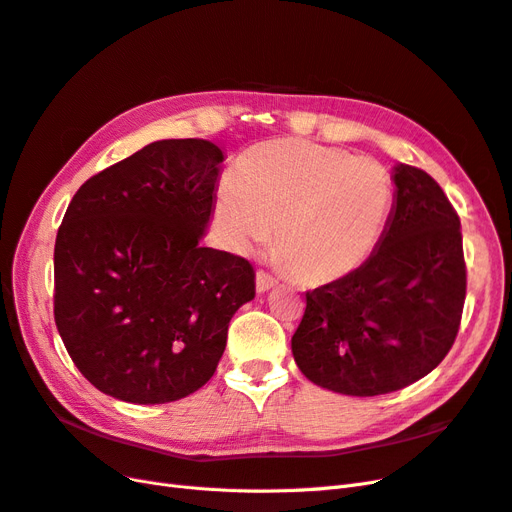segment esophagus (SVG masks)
<instances>
[{
  "label": "esophagus",
  "mask_w": 512,
  "mask_h": 512,
  "mask_svg": "<svg viewBox=\"0 0 512 512\" xmlns=\"http://www.w3.org/2000/svg\"><path fill=\"white\" fill-rule=\"evenodd\" d=\"M276 283H279V279H276V276H272L270 272H266V270H259L257 272V291H259V294H264V291L272 289Z\"/></svg>",
  "instance_id": "obj_1"
}]
</instances>
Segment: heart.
Instances as JSON below:
<instances>
[{
    "label": "heart",
    "instance_id": "b5f03b06",
    "mask_svg": "<svg viewBox=\"0 0 512 512\" xmlns=\"http://www.w3.org/2000/svg\"><path fill=\"white\" fill-rule=\"evenodd\" d=\"M394 206L390 171L309 141L276 139L248 150L218 186L216 221L236 251L272 231L289 272L330 283L358 270L382 242Z\"/></svg>",
    "mask_w": 512,
    "mask_h": 512
}]
</instances>
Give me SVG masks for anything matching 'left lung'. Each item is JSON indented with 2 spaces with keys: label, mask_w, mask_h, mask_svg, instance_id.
<instances>
[{
  "label": "left lung",
  "mask_w": 512,
  "mask_h": 512,
  "mask_svg": "<svg viewBox=\"0 0 512 512\" xmlns=\"http://www.w3.org/2000/svg\"><path fill=\"white\" fill-rule=\"evenodd\" d=\"M394 206L375 253L352 274L306 291L291 337L313 384L375 397L431 373L450 352L465 302L461 221L427 171L399 163Z\"/></svg>",
  "instance_id": "1"
}]
</instances>
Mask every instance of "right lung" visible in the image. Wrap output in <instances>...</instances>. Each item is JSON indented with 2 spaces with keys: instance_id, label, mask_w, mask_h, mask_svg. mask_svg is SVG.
I'll list each match as a JSON object with an SVG mask.
<instances>
[{
  "instance_id": "right-lung-1",
  "label": "right lung",
  "mask_w": 512,
  "mask_h": 512,
  "mask_svg": "<svg viewBox=\"0 0 512 512\" xmlns=\"http://www.w3.org/2000/svg\"><path fill=\"white\" fill-rule=\"evenodd\" d=\"M223 160L206 139L154 141L87 180L57 229L55 324L113 399L156 405L199 390L233 313L255 298L246 259L201 246Z\"/></svg>"
}]
</instances>
